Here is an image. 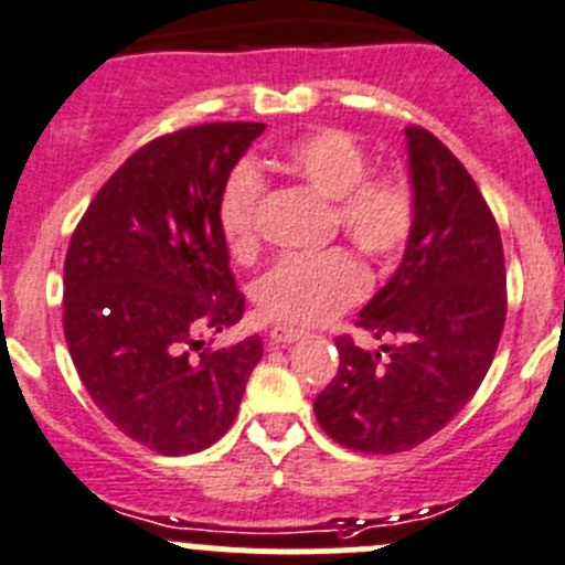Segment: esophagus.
<instances>
[{"label": "esophagus", "instance_id": "esophagus-1", "mask_svg": "<svg viewBox=\"0 0 565 565\" xmlns=\"http://www.w3.org/2000/svg\"><path fill=\"white\" fill-rule=\"evenodd\" d=\"M303 339V330L292 328V324H276V328H270V341L273 344H292V341Z\"/></svg>", "mask_w": 565, "mask_h": 565}]
</instances>
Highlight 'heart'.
Segmentation results:
<instances>
[{
  "label": "heart",
  "instance_id": "b5f03b06",
  "mask_svg": "<svg viewBox=\"0 0 565 565\" xmlns=\"http://www.w3.org/2000/svg\"><path fill=\"white\" fill-rule=\"evenodd\" d=\"M267 172L303 182L333 202V224L374 265H391L415 226V196L398 174H369V156L355 136L339 128H319L284 145L265 158ZM262 177L243 163L226 177L218 199V224L226 248L237 262H250L259 250L256 213ZM366 289V276L347 248L322 254L284 256L259 284L256 306L262 315L289 324H322L355 303Z\"/></svg>",
  "mask_w": 565,
  "mask_h": 565
}]
</instances>
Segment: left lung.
Wrapping results in <instances>:
<instances>
[{"label":"left lung","mask_w":565,"mask_h":565,"mask_svg":"<svg viewBox=\"0 0 565 565\" xmlns=\"http://www.w3.org/2000/svg\"><path fill=\"white\" fill-rule=\"evenodd\" d=\"M407 163L415 226L396 273L358 324L380 350L341 335L339 374L315 398L335 443L398 454L443 429L492 366L505 322V262L481 191L429 130L409 125Z\"/></svg>","instance_id":"left-lung-1"}]
</instances>
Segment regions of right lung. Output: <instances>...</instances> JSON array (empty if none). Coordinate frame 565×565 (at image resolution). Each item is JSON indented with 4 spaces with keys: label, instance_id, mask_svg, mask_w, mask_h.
I'll return each instance as SVG.
<instances>
[{
    "label": "right lung",
    "instance_id": "1",
    "mask_svg": "<svg viewBox=\"0 0 565 565\" xmlns=\"http://www.w3.org/2000/svg\"><path fill=\"white\" fill-rule=\"evenodd\" d=\"M262 122H210L136 150L93 199L65 256V341L93 402L130 440L182 457L226 435L262 358L241 322L218 199Z\"/></svg>",
    "mask_w": 565,
    "mask_h": 565
}]
</instances>
